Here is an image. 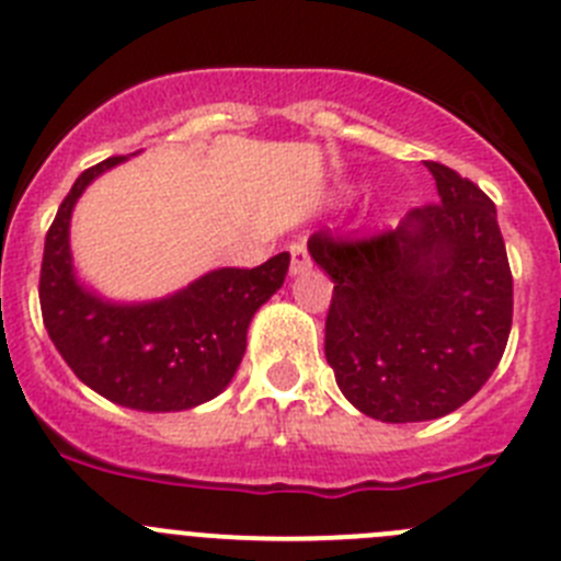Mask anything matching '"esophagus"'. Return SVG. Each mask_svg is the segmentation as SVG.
Segmentation results:
<instances>
[{
	"mask_svg": "<svg viewBox=\"0 0 561 561\" xmlns=\"http://www.w3.org/2000/svg\"><path fill=\"white\" fill-rule=\"evenodd\" d=\"M312 268L310 251H307L305 243H293L290 245V276H301Z\"/></svg>",
	"mask_w": 561,
	"mask_h": 561,
	"instance_id": "esophagus-1",
	"label": "esophagus"
}]
</instances>
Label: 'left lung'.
<instances>
[{"instance_id":"left-lung-1","label":"left lung","mask_w":561,"mask_h":561,"mask_svg":"<svg viewBox=\"0 0 561 561\" xmlns=\"http://www.w3.org/2000/svg\"><path fill=\"white\" fill-rule=\"evenodd\" d=\"M442 204L411 209L371 240L310 237L335 282L324 352L341 393L391 425L461 408L501 363L512 271L497 209L456 170L425 161Z\"/></svg>"}]
</instances>
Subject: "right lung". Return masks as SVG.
<instances>
[{"label":"right lung","instance_id":"add662e5","mask_svg":"<svg viewBox=\"0 0 561 561\" xmlns=\"http://www.w3.org/2000/svg\"><path fill=\"white\" fill-rule=\"evenodd\" d=\"M123 161L128 156L80 173L49 226L38 285L44 327L78 380L105 400L145 413L190 411L234 380L251 318L285 285L290 254L251 271H206L161 299H108L75 271L69 229L85 186Z\"/></svg>","mask_w":561,"mask_h":561}]
</instances>
